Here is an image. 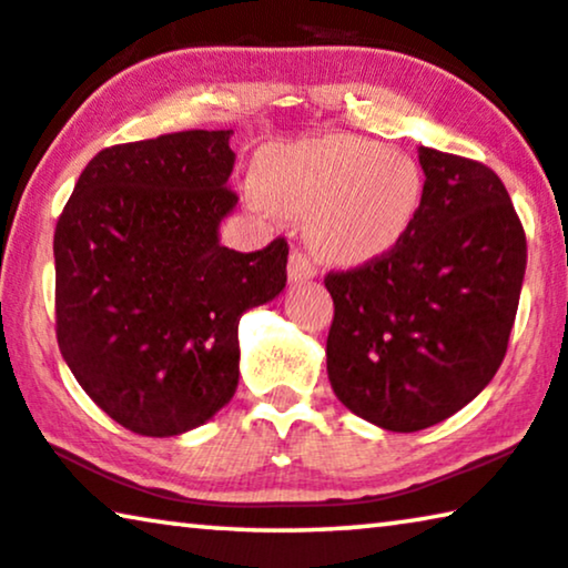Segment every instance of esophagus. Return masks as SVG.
<instances>
[{
	"label": "esophagus",
	"instance_id": "34e87169",
	"mask_svg": "<svg viewBox=\"0 0 568 568\" xmlns=\"http://www.w3.org/2000/svg\"><path fill=\"white\" fill-rule=\"evenodd\" d=\"M316 277V267L314 262H311L306 254L303 252H291V257H287V281L291 283H306V281H314Z\"/></svg>",
	"mask_w": 568,
	"mask_h": 568
}]
</instances>
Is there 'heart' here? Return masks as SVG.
<instances>
[{
  "label": "heart",
  "mask_w": 568,
  "mask_h": 568,
  "mask_svg": "<svg viewBox=\"0 0 568 568\" xmlns=\"http://www.w3.org/2000/svg\"><path fill=\"white\" fill-rule=\"evenodd\" d=\"M254 205L306 215L308 246L339 267L388 257L425 203L417 159L349 133L267 146L254 162Z\"/></svg>",
  "instance_id": "1"
}]
</instances>
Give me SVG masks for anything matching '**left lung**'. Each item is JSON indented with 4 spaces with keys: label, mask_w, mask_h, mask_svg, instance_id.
<instances>
[{
    "label": "left lung",
    "mask_w": 568,
    "mask_h": 568,
    "mask_svg": "<svg viewBox=\"0 0 568 568\" xmlns=\"http://www.w3.org/2000/svg\"><path fill=\"white\" fill-rule=\"evenodd\" d=\"M425 203L388 257L326 275V373L390 433L453 417L505 361L527 265L523 223L489 166L419 146Z\"/></svg>",
    "instance_id": "left-lung-1"
}]
</instances>
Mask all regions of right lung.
<instances>
[{
  "instance_id": "add662e5",
  "label": "right lung",
  "mask_w": 568,
  "mask_h": 568,
  "mask_svg": "<svg viewBox=\"0 0 568 568\" xmlns=\"http://www.w3.org/2000/svg\"><path fill=\"white\" fill-rule=\"evenodd\" d=\"M231 131L102 149L53 234L55 337L79 386L131 433L205 425L239 383V318L285 287L287 242L221 244Z\"/></svg>"
}]
</instances>
